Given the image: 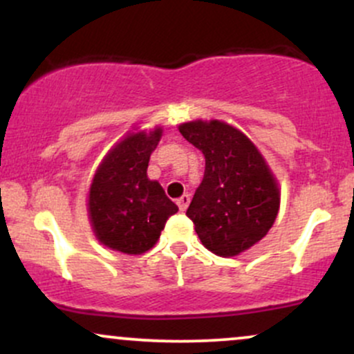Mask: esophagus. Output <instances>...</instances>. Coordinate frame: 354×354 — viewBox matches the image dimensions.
Here are the masks:
<instances>
[{"label": "esophagus", "instance_id": "34e87169", "mask_svg": "<svg viewBox=\"0 0 354 354\" xmlns=\"http://www.w3.org/2000/svg\"><path fill=\"white\" fill-rule=\"evenodd\" d=\"M176 205L178 208H180V211H186V208H188L189 205V194H183L180 200L176 201Z\"/></svg>", "mask_w": 354, "mask_h": 354}]
</instances>
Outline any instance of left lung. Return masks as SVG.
I'll return each mask as SVG.
<instances>
[{
  "label": "left lung",
  "mask_w": 354,
  "mask_h": 354,
  "mask_svg": "<svg viewBox=\"0 0 354 354\" xmlns=\"http://www.w3.org/2000/svg\"><path fill=\"white\" fill-rule=\"evenodd\" d=\"M186 141L205 154V176L186 216L211 253L236 256L273 226L279 189L265 158L241 131L223 121L180 126Z\"/></svg>",
  "instance_id": "1"
}]
</instances>
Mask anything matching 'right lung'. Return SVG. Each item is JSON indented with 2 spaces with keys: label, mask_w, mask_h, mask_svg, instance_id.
Returning <instances> with one entry per match:
<instances>
[{
  "label": "right lung",
  "mask_w": 354,
  "mask_h": 354,
  "mask_svg": "<svg viewBox=\"0 0 354 354\" xmlns=\"http://www.w3.org/2000/svg\"><path fill=\"white\" fill-rule=\"evenodd\" d=\"M163 129L131 133L101 161L88 196L96 238L124 254H141L156 245L178 206L146 174Z\"/></svg>",
  "instance_id": "1"
}]
</instances>
